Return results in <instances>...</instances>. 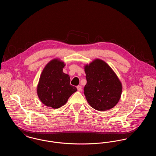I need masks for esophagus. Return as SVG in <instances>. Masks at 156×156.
<instances>
[{
  "instance_id": "obj_1",
  "label": "esophagus",
  "mask_w": 156,
  "mask_h": 156,
  "mask_svg": "<svg viewBox=\"0 0 156 156\" xmlns=\"http://www.w3.org/2000/svg\"><path fill=\"white\" fill-rule=\"evenodd\" d=\"M77 89L78 90H79V91H81L82 90V87L81 85H78V86H77Z\"/></svg>"
}]
</instances>
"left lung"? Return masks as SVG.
<instances>
[{"mask_svg": "<svg viewBox=\"0 0 156 156\" xmlns=\"http://www.w3.org/2000/svg\"><path fill=\"white\" fill-rule=\"evenodd\" d=\"M87 84L84 94L89 105L99 111L113 108L118 103L122 85L118 76L106 62L94 59L84 66Z\"/></svg>", "mask_w": 156, "mask_h": 156, "instance_id": "left-lung-1", "label": "left lung"}]
</instances>
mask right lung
I'll list each match as a JSON object with an SVG mask.
<instances>
[{"label":"right lung","mask_w":156,"mask_h":156,"mask_svg":"<svg viewBox=\"0 0 156 156\" xmlns=\"http://www.w3.org/2000/svg\"><path fill=\"white\" fill-rule=\"evenodd\" d=\"M66 64L58 58L50 61L43 69L37 85V95L45 106L57 109L67 103L75 92L76 87L70 85V78L62 72Z\"/></svg>","instance_id":"add662e5"}]
</instances>
